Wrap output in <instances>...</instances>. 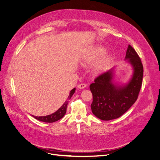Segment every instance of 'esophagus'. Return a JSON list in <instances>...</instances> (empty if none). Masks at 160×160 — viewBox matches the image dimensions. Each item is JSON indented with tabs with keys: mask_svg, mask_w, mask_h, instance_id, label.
Instances as JSON below:
<instances>
[{
	"mask_svg": "<svg viewBox=\"0 0 160 160\" xmlns=\"http://www.w3.org/2000/svg\"><path fill=\"white\" fill-rule=\"evenodd\" d=\"M86 86H87V84H86V83H80V84H78V85H77L78 88H80V89H83V88H85Z\"/></svg>",
	"mask_w": 160,
	"mask_h": 160,
	"instance_id": "34e87169",
	"label": "esophagus"
}]
</instances>
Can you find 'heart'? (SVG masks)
Wrapping results in <instances>:
<instances>
[{"label":"heart","mask_w":160,"mask_h":160,"mask_svg":"<svg viewBox=\"0 0 160 160\" xmlns=\"http://www.w3.org/2000/svg\"><path fill=\"white\" fill-rule=\"evenodd\" d=\"M106 53V49L102 46H96L87 50L82 57V61L84 63H91L103 56ZM112 60L111 56L105 55L96 62L94 66V70L96 72L105 71L109 66Z\"/></svg>","instance_id":"b5f03b06"}]
</instances>
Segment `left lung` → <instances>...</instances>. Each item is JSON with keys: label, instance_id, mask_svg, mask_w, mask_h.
<instances>
[{"label": "left lung", "instance_id": "obj_1", "mask_svg": "<svg viewBox=\"0 0 160 160\" xmlns=\"http://www.w3.org/2000/svg\"><path fill=\"white\" fill-rule=\"evenodd\" d=\"M126 59L133 67V75L125 86L112 83L113 70L99 75L90 85L93 101L91 110L101 120L110 121L119 118L137 101L142 83L143 68L140 57L135 49L128 45Z\"/></svg>", "mask_w": 160, "mask_h": 160}]
</instances>
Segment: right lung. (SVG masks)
Masks as SVG:
<instances>
[{"mask_svg": "<svg viewBox=\"0 0 160 160\" xmlns=\"http://www.w3.org/2000/svg\"><path fill=\"white\" fill-rule=\"evenodd\" d=\"M75 92V88H74L73 89H72L69 95L68 98V99L65 101V103L62 105V106L57 111H56L55 113H53L50 115H46V116H41V117H36V116H33V117L35 119H36L37 120H39L40 121L49 122V123L57 121L60 120L61 119H62L64 117V115L66 114L68 101L71 99L72 96L73 95Z\"/></svg>", "mask_w": 160, "mask_h": 160, "instance_id": "obj_1", "label": "right lung"}]
</instances>
